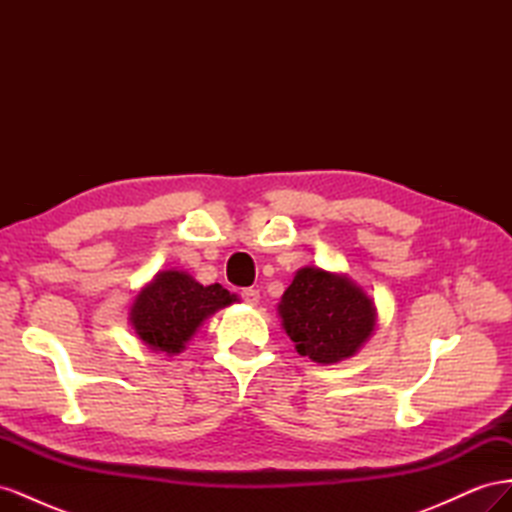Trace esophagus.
I'll return each mask as SVG.
<instances>
[{
	"label": "esophagus",
	"instance_id": "obj_1",
	"mask_svg": "<svg viewBox=\"0 0 512 512\" xmlns=\"http://www.w3.org/2000/svg\"><path fill=\"white\" fill-rule=\"evenodd\" d=\"M241 297H243V301H245L247 305H258L260 292H258L256 288H245V290L241 292Z\"/></svg>",
	"mask_w": 512,
	"mask_h": 512
}]
</instances>
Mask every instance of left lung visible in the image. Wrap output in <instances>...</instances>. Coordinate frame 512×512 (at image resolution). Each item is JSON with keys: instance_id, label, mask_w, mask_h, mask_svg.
<instances>
[{"instance_id": "obj_1", "label": "left lung", "mask_w": 512, "mask_h": 512, "mask_svg": "<svg viewBox=\"0 0 512 512\" xmlns=\"http://www.w3.org/2000/svg\"><path fill=\"white\" fill-rule=\"evenodd\" d=\"M286 335L301 356L333 365L350 359L374 335L376 303L348 273L303 267L277 305Z\"/></svg>"}]
</instances>
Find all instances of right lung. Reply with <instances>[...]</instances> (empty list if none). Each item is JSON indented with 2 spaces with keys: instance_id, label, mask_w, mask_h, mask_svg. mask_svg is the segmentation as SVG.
I'll use <instances>...</instances> for the list:
<instances>
[{
  "instance_id": "add662e5",
  "label": "right lung",
  "mask_w": 512,
  "mask_h": 512,
  "mask_svg": "<svg viewBox=\"0 0 512 512\" xmlns=\"http://www.w3.org/2000/svg\"><path fill=\"white\" fill-rule=\"evenodd\" d=\"M235 301L237 294L220 284L203 286L190 273L166 269L138 290L128 320L149 350L173 356L185 350L209 316Z\"/></svg>"
}]
</instances>
